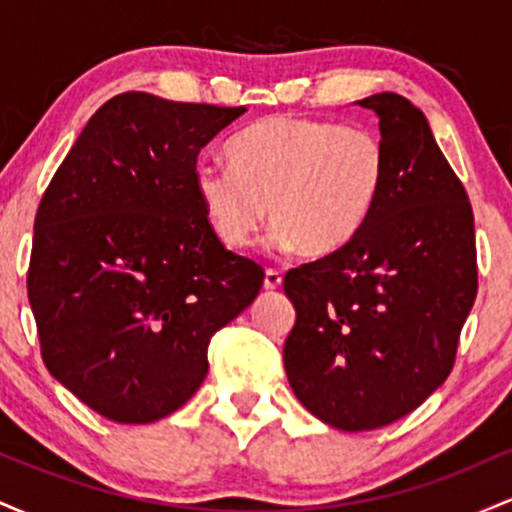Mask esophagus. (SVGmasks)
I'll use <instances>...</instances> for the list:
<instances>
[{
	"mask_svg": "<svg viewBox=\"0 0 512 512\" xmlns=\"http://www.w3.org/2000/svg\"><path fill=\"white\" fill-rule=\"evenodd\" d=\"M281 286V274L276 269H267L264 272V289L267 291H276Z\"/></svg>",
	"mask_w": 512,
	"mask_h": 512,
	"instance_id": "1",
	"label": "esophagus"
}]
</instances>
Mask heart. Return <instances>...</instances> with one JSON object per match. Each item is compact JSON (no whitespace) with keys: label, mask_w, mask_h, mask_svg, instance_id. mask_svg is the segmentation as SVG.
<instances>
[{"label":"heart","mask_w":512,"mask_h":512,"mask_svg":"<svg viewBox=\"0 0 512 512\" xmlns=\"http://www.w3.org/2000/svg\"><path fill=\"white\" fill-rule=\"evenodd\" d=\"M231 168L192 175L211 231L226 248L250 245L264 216L279 250L330 257L368 221L385 187V146L368 129L303 115H272L226 146Z\"/></svg>","instance_id":"1"}]
</instances>
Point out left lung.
Segmentation results:
<instances>
[{"label":"left lung","mask_w":512,"mask_h":512,"mask_svg":"<svg viewBox=\"0 0 512 512\" xmlns=\"http://www.w3.org/2000/svg\"><path fill=\"white\" fill-rule=\"evenodd\" d=\"M356 105L378 117L383 192L349 245L284 279L293 395L351 433L402 419L445 383L477 298L472 204L426 115L397 93Z\"/></svg>","instance_id":"obj_1"}]
</instances>
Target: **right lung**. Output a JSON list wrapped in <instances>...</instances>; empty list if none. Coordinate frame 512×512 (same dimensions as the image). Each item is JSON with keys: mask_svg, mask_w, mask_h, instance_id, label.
I'll list each match as a JSON object with an SVG mask.
<instances>
[{"mask_svg": "<svg viewBox=\"0 0 512 512\" xmlns=\"http://www.w3.org/2000/svg\"><path fill=\"white\" fill-rule=\"evenodd\" d=\"M245 108L132 91L86 122L40 199L28 301L52 378L117 424L187 402L207 346L264 274L211 231L192 185L199 151Z\"/></svg>", "mask_w": 512, "mask_h": 512, "instance_id": "right-lung-1", "label": "right lung"}]
</instances>
